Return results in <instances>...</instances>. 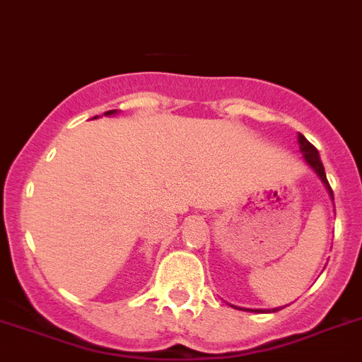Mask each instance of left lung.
<instances>
[{
  "label": "left lung",
  "instance_id": "1",
  "mask_svg": "<svg viewBox=\"0 0 362 362\" xmlns=\"http://www.w3.org/2000/svg\"><path fill=\"white\" fill-rule=\"evenodd\" d=\"M297 140H298V147H300V153H303V158H304V162L308 163V165H310V168H312V171L315 173L317 177H319V180L322 182V185H325L326 187V191H328V194H329V199L333 200V191H332V187H329V184H328V180H326V173H325V165H322V162H320V156H319V151L315 149V147L312 146V144L308 142L306 138L303 136V134L298 133V136H297ZM235 308V306H233ZM237 310H242V308H237ZM279 310H281V308H273L272 312H279ZM247 312H260V313H272V312H266V310H250V308H247Z\"/></svg>",
  "mask_w": 362,
  "mask_h": 362
}]
</instances>
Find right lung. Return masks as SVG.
<instances>
[{
	"label": "right lung",
	"instance_id": "1",
	"mask_svg": "<svg viewBox=\"0 0 362 362\" xmlns=\"http://www.w3.org/2000/svg\"><path fill=\"white\" fill-rule=\"evenodd\" d=\"M103 115L111 116V115H116V111H107V112H103ZM94 118H98V116H94Z\"/></svg>",
	"mask_w": 362,
	"mask_h": 362
}]
</instances>
